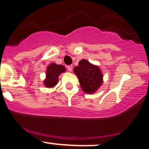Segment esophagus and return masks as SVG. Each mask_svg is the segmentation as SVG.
I'll return each mask as SVG.
<instances>
[{"instance_id": "1", "label": "esophagus", "mask_w": 149, "mask_h": 149, "mask_svg": "<svg viewBox=\"0 0 149 149\" xmlns=\"http://www.w3.org/2000/svg\"><path fill=\"white\" fill-rule=\"evenodd\" d=\"M67 69L69 71H71L73 69V66L72 65H69V66H67Z\"/></svg>"}]
</instances>
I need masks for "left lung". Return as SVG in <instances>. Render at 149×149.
Returning <instances> with one entry per match:
<instances>
[{"instance_id":"left-lung-1","label":"left lung","mask_w":149,"mask_h":149,"mask_svg":"<svg viewBox=\"0 0 149 149\" xmlns=\"http://www.w3.org/2000/svg\"><path fill=\"white\" fill-rule=\"evenodd\" d=\"M82 89L86 93H93L102 83V74L100 69L85 59L80 61L74 68Z\"/></svg>"}]
</instances>
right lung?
Instances as JSON below:
<instances>
[{
	"label": "right lung",
	"mask_w": 149,
	"mask_h": 149,
	"mask_svg": "<svg viewBox=\"0 0 149 149\" xmlns=\"http://www.w3.org/2000/svg\"><path fill=\"white\" fill-rule=\"evenodd\" d=\"M65 71L66 69L62 65H57L56 64L49 65L47 69L46 80L44 81L45 86L47 88H52L57 85L59 75Z\"/></svg>",
	"instance_id": "1"
}]
</instances>
